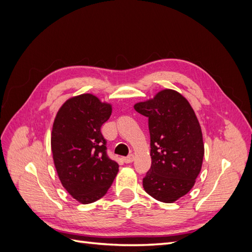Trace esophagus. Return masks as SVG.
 Returning <instances> with one entry per match:
<instances>
[{
    "mask_svg": "<svg viewBox=\"0 0 252 252\" xmlns=\"http://www.w3.org/2000/svg\"><path fill=\"white\" fill-rule=\"evenodd\" d=\"M133 159H134V156H133V155H129L128 157L123 158V161H124V163H126V164H128V163H132V162H133Z\"/></svg>",
    "mask_w": 252,
    "mask_h": 252,
    "instance_id": "34e87169",
    "label": "esophagus"
}]
</instances>
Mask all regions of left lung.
<instances>
[{"label":"left lung","instance_id":"1","mask_svg":"<svg viewBox=\"0 0 252 252\" xmlns=\"http://www.w3.org/2000/svg\"><path fill=\"white\" fill-rule=\"evenodd\" d=\"M134 109L148 118L151 167L143 187L154 199L173 203L190 191L204 157L199 121L189 102L178 91L164 89Z\"/></svg>","mask_w":252,"mask_h":252}]
</instances>
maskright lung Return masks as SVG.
I'll use <instances>...</instances> for the list:
<instances>
[{"label":"right lung","mask_w":252,"mask_h":252,"mask_svg":"<svg viewBox=\"0 0 252 252\" xmlns=\"http://www.w3.org/2000/svg\"><path fill=\"white\" fill-rule=\"evenodd\" d=\"M111 110L110 104L84 94L67 100L53 122L51 150L59 179L82 204L104 196L119 171L118 163L107 156L101 132Z\"/></svg>","instance_id":"add662e5"}]
</instances>
